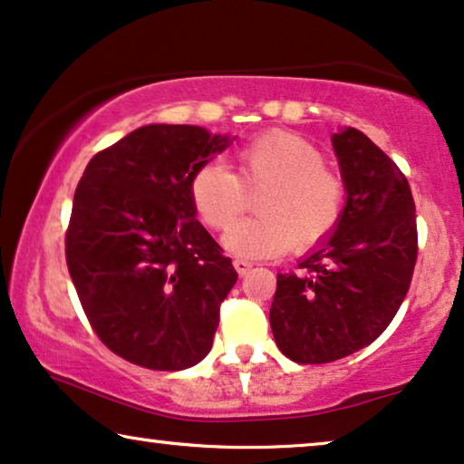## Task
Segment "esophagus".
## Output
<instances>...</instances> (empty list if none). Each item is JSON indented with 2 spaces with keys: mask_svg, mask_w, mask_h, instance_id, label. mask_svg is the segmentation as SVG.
Returning a JSON list of instances; mask_svg holds the SVG:
<instances>
[{
  "mask_svg": "<svg viewBox=\"0 0 464 464\" xmlns=\"http://www.w3.org/2000/svg\"><path fill=\"white\" fill-rule=\"evenodd\" d=\"M233 266H235V271L239 273V276H246V273L250 271L254 265L250 263V260H246V258H235L233 260Z\"/></svg>",
  "mask_w": 464,
  "mask_h": 464,
  "instance_id": "1",
  "label": "esophagus"
}]
</instances>
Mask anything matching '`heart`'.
<instances>
[{"instance_id": "heart-1", "label": "heart", "mask_w": 464, "mask_h": 464, "mask_svg": "<svg viewBox=\"0 0 464 464\" xmlns=\"http://www.w3.org/2000/svg\"><path fill=\"white\" fill-rule=\"evenodd\" d=\"M260 190L259 217L225 235V247L237 256H282L296 244L304 252L328 239L344 214L347 191L325 158L304 136L271 130L247 140L235 153L233 172L206 161L191 174L188 198L206 227L225 231L246 207V195Z\"/></svg>"}]
</instances>
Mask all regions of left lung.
Masks as SVG:
<instances>
[{
    "mask_svg": "<svg viewBox=\"0 0 464 464\" xmlns=\"http://www.w3.org/2000/svg\"><path fill=\"white\" fill-rule=\"evenodd\" d=\"M347 206L341 223L298 265L279 273L271 330L296 363H330L368 347L395 317L419 254L406 176L355 128L332 136Z\"/></svg>",
    "mask_w": 464,
    "mask_h": 464,
    "instance_id": "obj_1",
    "label": "left lung"
}]
</instances>
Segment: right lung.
Returning <instances> with one entry per match:
<instances>
[{
  "label": "right lung",
  "instance_id": "1",
  "mask_svg": "<svg viewBox=\"0 0 464 464\" xmlns=\"http://www.w3.org/2000/svg\"><path fill=\"white\" fill-rule=\"evenodd\" d=\"M229 136L142 126L90 160L64 237L73 285L107 349L149 370H185L212 349L237 271L198 218L188 180Z\"/></svg>",
  "mask_w": 464,
  "mask_h": 464
}]
</instances>
